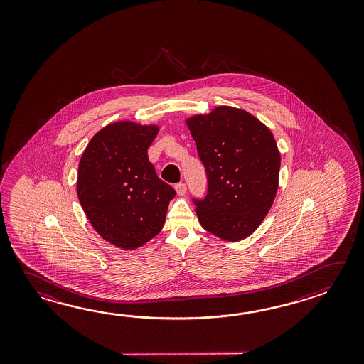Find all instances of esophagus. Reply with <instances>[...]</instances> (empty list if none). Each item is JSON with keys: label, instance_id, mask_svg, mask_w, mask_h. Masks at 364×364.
Instances as JSON below:
<instances>
[{"label": "esophagus", "instance_id": "obj_1", "mask_svg": "<svg viewBox=\"0 0 364 364\" xmlns=\"http://www.w3.org/2000/svg\"><path fill=\"white\" fill-rule=\"evenodd\" d=\"M186 190H187V187H186L185 183L183 182H181L178 185H176V191L178 195H185Z\"/></svg>", "mask_w": 364, "mask_h": 364}]
</instances>
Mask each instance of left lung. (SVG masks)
<instances>
[{"label": "left lung", "mask_w": 364, "mask_h": 364, "mask_svg": "<svg viewBox=\"0 0 364 364\" xmlns=\"http://www.w3.org/2000/svg\"><path fill=\"white\" fill-rule=\"evenodd\" d=\"M186 124L208 182L205 198L193 199L199 223L228 242L247 238L268 215L279 188L281 156L271 130L232 107L190 117Z\"/></svg>", "instance_id": "8db88e82"}]
</instances>
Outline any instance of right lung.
<instances>
[{
  "mask_svg": "<svg viewBox=\"0 0 364 364\" xmlns=\"http://www.w3.org/2000/svg\"><path fill=\"white\" fill-rule=\"evenodd\" d=\"M157 132L155 124H110L93 135L80 157V205L93 229L117 247L135 250L157 235L176 196L148 160Z\"/></svg>",
  "mask_w": 364,
  "mask_h": 364,
  "instance_id": "obj_1",
  "label": "right lung"
}]
</instances>
